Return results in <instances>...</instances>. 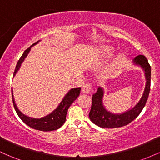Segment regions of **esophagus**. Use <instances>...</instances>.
<instances>
[{
	"mask_svg": "<svg viewBox=\"0 0 160 160\" xmlns=\"http://www.w3.org/2000/svg\"><path fill=\"white\" fill-rule=\"evenodd\" d=\"M92 89V85L89 82L85 83L82 87V92L83 93H89V92L91 91Z\"/></svg>",
	"mask_w": 160,
	"mask_h": 160,
	"instance_id": "34e87169",
	"label": "esophagus"
}]
</instances>
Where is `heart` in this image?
Listing matches in <instances>:
<instances>
[{
    "instance_id": "obj_1",
    "label": "heart",
    "mask_w": 160,
    "mask_h": 160,
    "mask_svg": "<svg viewBox=\"0 0 160 160\" xmlns=\"http://www.w3.org/2000/svg\"><path fill=\"white\" fill-rule=\"evenodd\" d=\"M113 52V48H112V47H108V48L104 49V54L105 56H110L111 55H112V53ZM124 59H125V55L120 54V56H118V57L117 58V59L115 60V62H113L111 66H109L107 69H106L105 71L106 74L108 75V76H111V75L114 74L116 71H117V68L120 67L121 63L123 62Z\"/></svg>"
}]
</instances>
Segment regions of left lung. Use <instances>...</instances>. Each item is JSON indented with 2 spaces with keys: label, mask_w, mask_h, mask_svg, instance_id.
I'll list each match as a JSON object with an SVG mask.
<instances>
[{
  "label": "left lung",
  "mask_w": 160,
  "mask_h": 160,
  "mask_svg": "<svg viewBox=\"0 0 160 160\" xmlns=\"http://www.w3.org/2000/svg\"><path fill=\"white\" fill-rule=\"evenodd\" d=\"M132 63L135 65L141 67L144 72L146 83L142 96L133 108L121 113H113L108 111L104 107L103 103L104 89L98 86L97 92L92 97V107L89 117L92 122L99 127L113 128L126 126L130 123L140 114L146 104L150 89L151 68L146 57L142 55H139L135 57L133 59Z\"/></svg>",
  "instance_id": "left-lung-1"
}]
</instances>
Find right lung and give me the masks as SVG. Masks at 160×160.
Wrapping results in <instances>:
<instances>
[{
    "label": "right lung",
    "mask_w": 160,
    "mask_h": 160,
    "mask_svg": "<svg viewBox=\"0 0 160 160\" xmlns=\"http://www.w3.org/2000/svg\"><path fill=\"white\" fill-rule=\"evenodd\" d=\"M39 42L40 40L31 46V47H29V48H28L26 50H25L22 56H21V58H19V60L17 62V65L16 66L15 71H14L13 77L15 76L16 73H17L18 71L19 70L20 67H21L22 65V63L24 62L25 58H26L28 55L29 52H30L31 48H32L33 46H34L37 44V43H39ZM80 89H81L80 87L73 88V89H70V90L68 92L67 94L64 96L63 99H62V102H60V104H58V107H57L52 113L45 116V117H41V118H32V117H28V116L25 115L24 113H22V112L19 111L17 105H16V104L15 103V99H14L13 92H12V103H13L14 108H15L16 113H17L19 118L21 119L27 126H30L31 128H34V129L40 130V131H54V130L59 128L62 125L65 123L66 120V115H67L68 113V110L70 106L71 105V104H72L79 96L80 92Z\"/></svg>",
    "instance_id": "add662e5"
}]
</instances>
